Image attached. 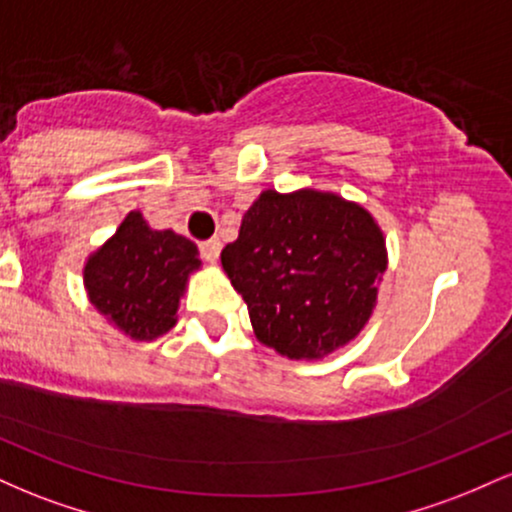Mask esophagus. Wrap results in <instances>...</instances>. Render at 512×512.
Here are the masks:
<instances>
[{
	"label": "esophagus",
	"mask_w": 512,
	"mask_h": 512,
	"mask_svg": "<svg viewBox=\"0 0 512 512\" xmlns=\"http://www.w3.org/2000/svg\"><path fill=\"white\" fill-rule=\"evenodd\" d=\"M199 252L207 262H216L219 260V252H221V240L219 238H209L204 243H199Z\"/></svg>",
	"instance_id": "obj_1"
}]
</instances>
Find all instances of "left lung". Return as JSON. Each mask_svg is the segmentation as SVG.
<instances>
[{"label": "left lung", "mask_w": 512, "mask_h": 512, "mask_svg": "<svg viewBox=\"0 0 512 512\" xmlns=\"http://www.w3.org/2000/svg\"><path fill=\"white\" fill-rule=\"evenodd\" d=\"M221 264L257 339L289 358H322L361 332L385 272L373 216L330 192H262Z\"/></svg>", "instance_id": "left-lung-1"}]
</instances>
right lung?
Listing matches in <instances>:
<instances>
[{"label": "right lung", "instance_id": "obj_1", "mask_svg": "<svg viewBox=\"0 0 512 512\" xmlns=\"http://www.w3.org/2000/svg\"><path fill=\"white\" fill-rule=\"evenodd\" d=\"M199 267L197 245L173 231H151L129 211L117 233L84 269L91 303L132 339H156L175 325L187 274Z\"/></svg>", "mask_w": 512, "mask_h": 512}]
</instances>
